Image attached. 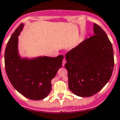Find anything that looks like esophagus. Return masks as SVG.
<instances>
[{
    "instance_id": "obj_1",
    "label": "esophagus",
    "mask_w": 120,
    "mask_h": 120,
    "mask_svg": "<svg viewBox=\"0 0 120 120\" xmlns=\"http://www.w3.org/2000/svg\"><path fill=\"white\" fill-rule=\"evenodd\" d=\"M66 63V60H65V59H63V63H62V64H63V66H64V64H65V63Z\"/></svg>"
}]
</instances>
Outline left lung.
<instances>
[{"label": "left lung", "instance_id": "8db88e82", "mask_svg": "<svg viewBox=\"0 0 120 120\" xmlns=\"http://www.w3.org/2000/svg\"><path fill=\"white\" fill-rule=\"evenodd\" d=\"M94 35L65 55L69 89L81 97L92 96L108 83L114 66L111 42L103 30L94 23Z\"/></svg>", "mask_w": 120, "mask_h": 120}]
</instances>
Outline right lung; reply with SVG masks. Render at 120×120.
I'll return each mask as SVG.
<instances>
[{
    "label": "right lung",
    "mask_w": 120,
    "mask_h": 120,
    "mask_svg": "<svg viewBox=\"0 0 120 120\" xmlns=\"http://www.w3.org/2000/svg\"><path fill=\"white\" fill-rule=\"evenodd\" d=\"M23 27L24 24H20L7 43L5 70L17 91L26 98L40 100L45 98L51 90V80L62 66L63 56L22 57L19 51V36Z\"/></svg>",
    "instance_id": "obj_1"
}]
</instances>
